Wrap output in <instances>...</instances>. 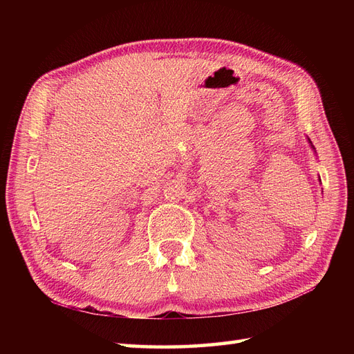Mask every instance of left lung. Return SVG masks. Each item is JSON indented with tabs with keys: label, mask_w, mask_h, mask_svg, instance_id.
Listing matches in <instances>:
<instances>
[{
	"label": "left lung",
	"mask_w": 354,
	"mask_h": 354,
	"mask_svg": "<svg viewBox=\"0 0 354 354\" xmlns=\"http://www.w3.org/2000/svg\"><path fill=\"white\" fill-rule=\"evenodd\" d=\"M308 143H310V145H312V142H310V138H308ZM312 147L315 149V146H313V145H312Z\"/></svg>",
	"instance_id": "obj_1"
}]
</instances>
